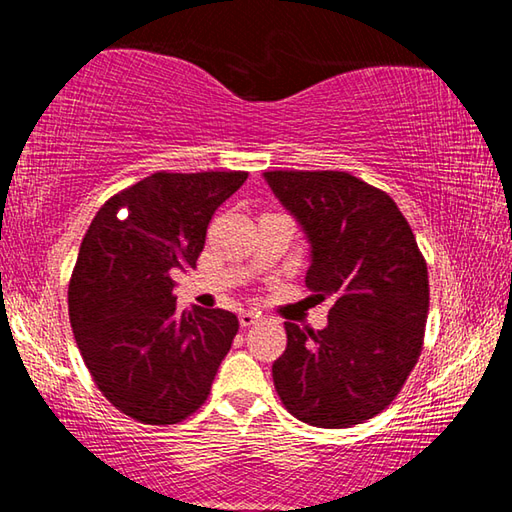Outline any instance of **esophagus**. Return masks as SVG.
I'll return each instance as SVG.
<instances>
[{
  "mask_svg": "<svg viewBox=\"0 0 512 512\" xmlns=\"http://www.w3.org/2000/svg\"><path fill=\"white\" fill-rule=\"evenodd\" d=\"M257 320H259V314H255V311H241V314H239V325L241 327L255 325Z\"/></svg>",
  "mask_w": 512,
  "mask_h": 512,
  "instance_id": "esophagus-1",
  "label": "esophagus"
}]
</instances>
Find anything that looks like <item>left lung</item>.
<instances>
[{
    "mask_svg": "<svg viewBox=\"0 0 512 512\" xmlns=\"http://www.w3.org/2000/svg\"><path fill=\"white\" fill-rule=\"evenodd\" d=\"M264 178L311 244L309 291L334 298L325 329L284 323L275 391L311 427L375 418L422 352L429 275L411 225L391 196L345 171H266Z\"/></svg>",
    "mask_w": 512,
    "mask_h": 512,
    "instance_id": "obj_1",
    "label": "left lung"
}]
</instances>
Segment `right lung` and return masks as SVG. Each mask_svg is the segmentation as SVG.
Returning a JSON list of instances; mask_svg holds the SVG:
<instances>
[{
  "label": "right lung",
  "instance_id": "1",
  "mask_svg": "<svg viewBox=\"0 0 512 512\" xmlns=\"http://www.w3.org/2000/svg\"><path fill=\"white\" fill-rule=\"evenodd\" d=\"M246 178L151 173L108 198L85 232L67 291L69 323L94 384L128 418L176 424L210 395L239 320L223 309L178 311L173 277L196 268L214 212Z\"/></svg>",
  "mask_w": 512,
  "mask_h": 512
}]
</instances>
